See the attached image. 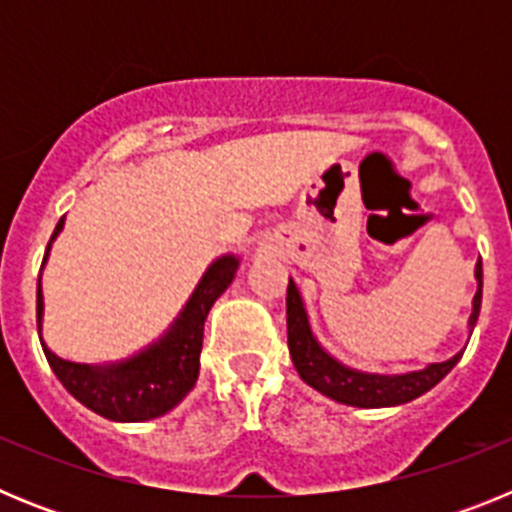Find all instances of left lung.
<instances>
[{"label": "left lung", "mask_w": 512, "mask_h": 512, "mask_svg": "<svg viewBox=\"0 0 512 512\" xmlns=\"http://www.w3.org/2000/svg\"><path fill=\"white\" fill-rule=\"evenodd\" d=\"M477 277V295L472 302V315H469V328L474 330L479 318V307H482V261H477L474 269ZM287 343L289 356L295 361L297 374L302 382H307L312 390L330 400L343 402V405H354V408H390V405H402L415 397L436 387L446 374L459 364L461 354L451 356L449 361L441 364H428L420 372L408 374H366L348 369L341 361H336L330 354H325L323 346L315 341L307 320L305 302L300 297V289L289 279L287 287Z\"/></svg>", "instance_id": "left-lung-1"}]
</instances>
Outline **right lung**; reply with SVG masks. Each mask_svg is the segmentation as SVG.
<instances>
[{
	"mask_svg": "<svg viewBox=\"0 0 512 512\" xmlns=\"http://www.w3.org/2000/svg\"><path fill=\"white\" fill-rule=\"evenodd\" d=\"M61 230L63 217L53 230L51 243ZM51 243H48V251H51ZM48 251H45V259H48ZM235 271H238V259L230 253L212 261L184 310L179 312V318L166 330V336L130 359L104 366L76 364V361H66L53 354L40 336L45 359L51 364L58 382L84 408L94 410L102 418L117 420V423H143V420L169 413L189 395L197 382L207 312L215 305L217 297L230 287ZM40 323H43V292L38 282V333Z\"/></svg>",
	"mask_w": 512,
	"mask_h": 512,
	"instance_id": "add662e5",
	"label": "right lung"
}]
</instances>
